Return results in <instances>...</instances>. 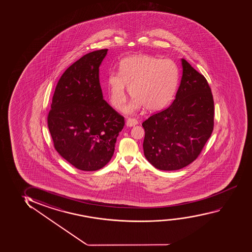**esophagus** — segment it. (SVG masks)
<instances>
[{
    "instance_id": "obj_1",
    "label": "esophagus",
    "mask_w": 252,
    "mask_h": 252,
    "mask_svg": "<svg viewBox=\"0 0 252 252\" xmlns=\"http://www.w3.org/2000/svg\"><path fill=\"white\" fill-rule=\"evenodd\" d=\"M138 124V121L134 118H128L127 122H126V125L127 127H133L134 125H136Z\"/></svg>"
}]
</instances>
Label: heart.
<instances>
[{"label": "heart", "instance_id": "1", "mask_svg": "<svg viewBox=\"0 0 252 252\" xmlns=\"http://www.w3.org/2000/svg\"><path fill=\"white\" fill-rule=\"evenodd\" d=\"M178 79V67L171 60L148 55L129 57L120 64V73L108 76L109 99L113 107L121 109L127 99V86L134 99L125 106L126 113L142 106L148 111H160L174 97Z\"/></svg>", "mask_w": 252, "mask_h": 252}]
</instances>
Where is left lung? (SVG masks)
Returning <instances> with one entry per match:
<instances>
[{"instance_id": "obj_1", "label": "left lung", "mask_w": 252, "mask_h": 252, "mask_svg": "<svg viewBox=\"0 0 252 252\" xmlns=\"http://www.w3.org/2000/svg\"><path fill=\"white\" fill-rule=\"evenodd\" d=\"M173 103L143 122L144 155L155 168L175 171L201 154L214 129L215 105L206 78L185 59Z\"/></svg>"}]
</instances>
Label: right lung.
Instances as JSON below:
<instances>
[{
    "mask_svg": "<svg viewBox=\"0 0 252 252\" xmlns=\"http://www.w3.org/2000/svg\"><path fill=\"white\" fill-rule=\"evenodd\" d=\"M107 51L90 52L67 67L48 115L56 150L81 171H97L111 160L125 126V118L103 98L99 66Z\"/></svg>",
    "mask_w": 252,
    "mask_h": 252,
    "instance_id": "right-lung-1",
    "label": "right lung"
}]
</instances>
